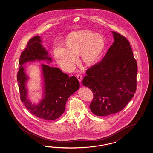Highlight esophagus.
<instances>
[{
    "label": "esophagus",
    "mask_w": 153,
    "mask_h": 153,
    "mask_svg": "<svg viewBox=\"0 0 153 153\" xmlns=\"http://www.w3.org/2000/svg\"><path fill=\"white\" fill-rule=\"evenodd\" d=\"M77 78L78 81H79L80 83H81L82 80V79H83V76L81 75H78L77 76Z\"/></svg>",
    "instance_id": "1"
}]
</instances>
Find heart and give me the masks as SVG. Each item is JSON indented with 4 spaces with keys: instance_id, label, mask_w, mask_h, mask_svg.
I'll return each mask as SVG.
<instances>
[{
    "instance_id": "b5f03b06",
    "label": "heart",
    "mask_w": 153,
    "mask_h": 153,
    "mask_svg": "<svg viewBox=\"0 0 153 153\" xmlns=\"http://www.w3.org/2000/svg\"><path fill=\"white\" fill-rule=\"evenodd\" d=\"M65 48L54 49L55 60L63 70L73 68L76 55L79 53L80 60L85 65H93L99 60L105 46V39L99 33L81 30L69 33L63 41Z\"/></svg>"
}]
</instances>
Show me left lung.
Returning <instances> with one entry per match:
<instances>
[{"instance_id": "8db88e82", "label": "left lung", "mask_w": 153, "mask_h": 153, "mask_svg": "<svg viewBox=\"0 0 153 153\" xmlns=\"http://www.w3.org/2000/svg\"><path fill=\"white\" fill-rule=\"evenodd\" d=\"M112 33L114 42L100 62L86 70L83 80L93 94L91 110L99 116L121 111L137 89L138 67L130 42L118 33Z\"/></svg>"}]
</instances>
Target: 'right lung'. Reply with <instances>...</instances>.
Returning a JSON list of instances; mask_svg holds the SVG:
<instances>
[{
	"label": "right lung",
	"mask_w": 153,
	"mask_h": 153,
	"mask_svg": "<svg viewBox=\"0 0 153 153\" xmlns=\"http://www.w3.org/2000/svg\"><path fill=\"white\" fill-rule=\"evenodd\" d=\"M40 38L39 36L31 38L21 53L17 80L21 100L29 112L40 119L54 120L63 114L68 98L79 89L80 85L75 76L69 77L59 68L42 64L40 65L43 75V99L38 104H33L28 99L26 84L29 77L23 65L36 60L46 61L48 63L52 60L48 51L42 45Z\"/></svg>",
	"instance_id": "add662e5"
}]
</instances>
